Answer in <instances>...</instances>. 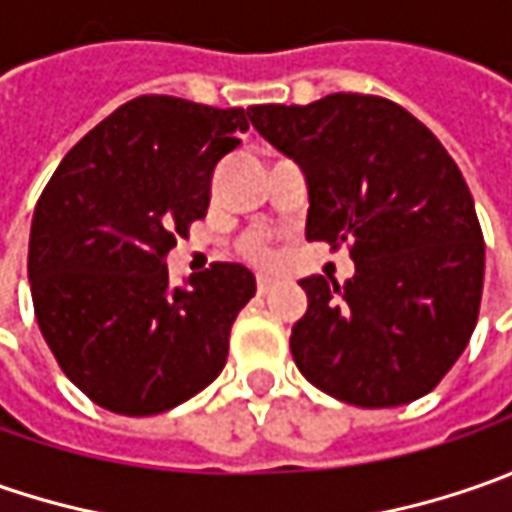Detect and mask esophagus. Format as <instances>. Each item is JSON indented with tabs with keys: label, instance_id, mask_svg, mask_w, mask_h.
<instances>
[{
	"label": "esophagus",
	"instance_id": "34e87169",
	"mask_svg": "<svg viewBox=\"0 0 512 512\" xmlns=\"http://www.w3.org/2000/svg\"><path fill=\"white\" fill-rule=\"evenodd\" d=\"M279 287V282L273 279V276H256V290L262 293V296H267V293H273Z\"/></svg>",
	"mask_w": 512,
	"mask_h": 512
}]
</instances>
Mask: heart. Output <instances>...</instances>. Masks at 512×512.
Returning <instances> with one entry per match:
<instances>
[{
    "mask_svg": "<svg viewBox=\"0 0 512 512\" xmlns=\"http://www.w3.org/2000/svg\"><path fill=\"white\" fill-rule=\"evenodd\" d=\"M245 250L253 256V259H267V256H270V250H267L262 236H250V239L245 242Z\"/></svg>",
    "mask_w": 512,
    "mask_h": 512,
    "instance_id": "obj_1",
    "label": "heart"
}]
</instances>
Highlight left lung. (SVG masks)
<instances>
[{
	"label": "left lung",
	"instance_id": "obj_1",
	"mask_svg": "<svg viewBox=\"0 0 512 512\" xmlns=\"http://www.w3.org/2000/svg\"><path fill=\"white\" fill-rule=\"evenodd\" d=\"M250 125L307 182V239L350 245L353 279L307 276L290 353L307 382L356 407L422 399L473 336L484 239L462 170L382 96L253 105Z\"/></svg>",
	"mask_w": 512,
	"mask_h": 512
}]
</instances>
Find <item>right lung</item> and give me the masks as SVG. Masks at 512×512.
Listing matches in <instances>:
<instances>
[{
  "instance_id": "1",
  "label": "right lung",
  "mask_w": 512,
  "mask_h": 512,
  "mask_svg": "<svg viewBox=\"0 0 512 512\" xmlns=\"http://www.w3.org/2000/svg\"><path fill=\"white\" fill-rule=\"evenodd\" d=\"M245 130L242 108L139 96L76 142L42 190L28 245L36 322L99 407L156 416L222 373L256 279L216 262L173 287L165 259L205 219L213 170Z\"/></svg>"
}]
</instances>
